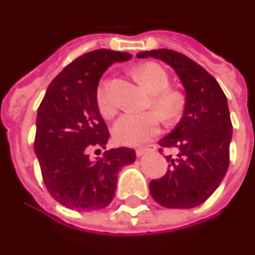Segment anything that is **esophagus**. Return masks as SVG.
I'll use <instances>...</instances> for the list:
<instances>
[{
  "instance_id": "34e87169",
  "label": "esophagus",
  "mask_w": 255,
  "mask_h": 255,
  "mask_svg": "<svg viewBox=\"0 0 255 255\" xmlns=\"http://www.w3.org/2000/svg\"><path fill=\"white\" fill-rule=\"evenodd\" d=\"M152 150H154V146H152V145L145 146V147H139V149H136V156H138V157H140V156H143L145 153L152 152Z\"/></svg>"
}]
</instances>
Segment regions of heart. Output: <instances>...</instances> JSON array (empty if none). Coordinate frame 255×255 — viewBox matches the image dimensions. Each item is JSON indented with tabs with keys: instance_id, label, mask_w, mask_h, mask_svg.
Returning a JSON list of instances; mask_svg holds the SVG:
<instances>
[{
	"instance_id": "b5f03b06",
	"label": "heart",
	"mask_w": 255,
	"mask_h": 255,
	"mask_svg": "<svg viewBox=\"0 0 255 255\" xmlns=\"http://www.w3.org/2000/svg\"><path fill=\"white\" fill-rule=\"evenodd\" d=\"M135 74L142 84L145 85L153 97V106L167 120H174L179 116L183 108V98L177 91L168 90L170 76L163 66L154 62H147L135 69ZM97 103L101 113L110 117L115 113V103L112 101L105 81L98 87ZM161 128V119L156 112L145 113H124L113 126V138L117 143L126 146H135L143 143L156 136Z\"/></svg>"
}]
</instances>
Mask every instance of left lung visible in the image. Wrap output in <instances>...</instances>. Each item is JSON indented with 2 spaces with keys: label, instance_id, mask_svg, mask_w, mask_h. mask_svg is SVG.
I'll return each mask as SVG.
<instances>
[{
  "label": "left lung",
  "instance_id": "1",
  "mask_svg": "<svg viewBox=\"0 0 255 255\" xmlns=\"http://www.w3.org/2000/svg\"><path fill=\"white\" fill-rule=\"evenodd\" d=\"M138 58L160 59L170 65L185 88V110L181 122L158 140L168 170L149 183L150 195L167 208H192L207 200L220 186L229 167L232 122L228 101L211 74L202 66L172 49H154Z\"/></svg>",
  "mask_w": 255,
  "mask_h": 255
}]
</instances>
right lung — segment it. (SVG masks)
<instances>
[{
    "label": "right lung",
    "instance_id": "obj_1",
    "mask_svg": "<svg viewBox=\"0 0 255 255\" xmlns=\"http://www.w3.org/2000/svg\"><path fill=\"white\" fill-rule=\"evenodd\" d=\"M128 59L129 53L110 49L81 55L53 78L38 108L35 156L48 192L65 207H108L119 171L135 161L129 147L106 150L97 160L90 156L106 149L110 135L97 103L99 80L110 65Z\"/></svg>",
    "mask_w": 255,
    "mask_h": 255
}]
</instances>
